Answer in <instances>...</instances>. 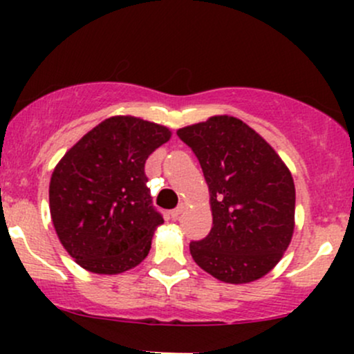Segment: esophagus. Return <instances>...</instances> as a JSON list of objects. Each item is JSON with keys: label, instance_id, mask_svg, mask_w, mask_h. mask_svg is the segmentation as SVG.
I'll use <instances>...</instances> for the list:
<instances>
[{"label": "esophagus", "instance_id": "esophagus-1", "mask_svg": "<svg viewBox=\"0 0 354 354\" xmlns=\"http://www.w3.org/2000/svg\"><path fill=\"white\" fill-rule=\"evenodd\" d=\"M183 209H185V206H178V208H174L173 211H171V218L173 219H178V218H180V214L183 213Z\"/></svg>", "mask_w": 354, "mask_h": 354}]
</instances>
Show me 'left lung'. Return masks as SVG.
I'll return each instance as SVG.
<instances>
[{
	"label": "left lung",
	"instance_id": "obj_1",
	"mask_svg": "<svg viewBox=\"0 0 354 354\" xmlns=\"http://www.w3.org/2000/svg\"><path fill=\"white\" fill-rule=\"evenodd\" d=\"M196 154L209 188L213 228L189 243L196 265L241 284L278 265L295 230V183L278 153L234 116H211L178 129Z\"/></svg>",
	"mask_w": 354,
	"mask_h": 354
}]
</instances>
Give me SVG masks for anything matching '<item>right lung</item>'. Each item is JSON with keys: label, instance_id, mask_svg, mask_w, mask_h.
Wrapping results in <instances>:
<instances>
[{"label": "right lung", "instance_id": "right-lung-1", "mask_svg": "<svg viewBox=\"0 0 354 354\" xmlns=\"http://www.w3.org/2000/svg\"><path fill=\"white\" fill-rule=\"evenodd\" d=\"M171 138L166 126L111 116L56 165L50 211L61 245L81 268L118 274L140 265L163 216L153 206L145 163Z\"/></svg>", "mask_w": 354, "mask_h": 354}]
</instances>
